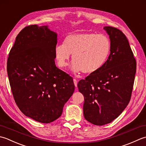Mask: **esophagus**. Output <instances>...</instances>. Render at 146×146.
Listing matches in <instances>:
<instances>
[{"label":"esophagus","mask_w":146,"mask_h":146,"mask_svg":"<svg viewBox=\"0 0 146 146\" xmlns=\"http://www.w3.org/2000/svg\"><path fill=\"white\" fill-rule=\"evenodd\" d=\"M74 85H75V86L77 88V79H74Z\"/></svg>","instance_id":"34e87169"}]
</instances>
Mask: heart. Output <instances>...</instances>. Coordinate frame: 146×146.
<instances>
[{
  "label": "heart",
  "instance_id": "obj_1",
  "mask_svg": "<svg viewBox=\"0 0 146 146\" xmlns=\"http://www.w3.org/2000/svg\"><path fill=\"white\" fill-rule=\"evenodd\" d=\"M111 48V41L105 35L94 33L72 34L65 38L63 43L55 46V58L58 66L64 68L72 55V70L91 74L103 67L110 54Z\"/></svg>",
  "mask_w": 146,
  "mask_h": 146
}]
</instances>
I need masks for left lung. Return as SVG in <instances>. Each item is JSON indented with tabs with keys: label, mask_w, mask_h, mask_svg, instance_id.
I'll return each instance as SVG.
<instances>
[{
	"label": "left lung",
	"mask_w": 146,
	"mask_h": 146,
	"mask_svg": "<svg viewBox=\"0 0 146 146\" xmlns=\"http://www.w3.org/2000/svg\"><path fill=\"white\" fill-rule=\"evenodd\" d=\"M111 41V52L103 67L77 84L84 97L85 119L96 125L111 123L131 98L137 64L127 37L114 27L104 28Z\"/></svg>",
	"instance_id": "obj_1"
}]
</instances>
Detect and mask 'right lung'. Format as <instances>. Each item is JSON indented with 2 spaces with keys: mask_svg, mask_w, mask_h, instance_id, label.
Wrapping results in <instances>:
<instances>
[{
  "mask_svg": "<svg viewBox=\"0 0 146 146\" xmlns=\"http://www.w3.org/2000/svg\"><path fill=\"white\" fill-rule=\"evenodd\" d=\"M57 35L46 26H28L17 35L7 58L14 99L24 114L49 123L60 117L75 90L73 79L56 67Z\"/></svg>",
  "mask_w": 146,
  "mask_h": 146,
  "instance_id": "add662e5",
  "label": "right lung"
}]
</instances>
